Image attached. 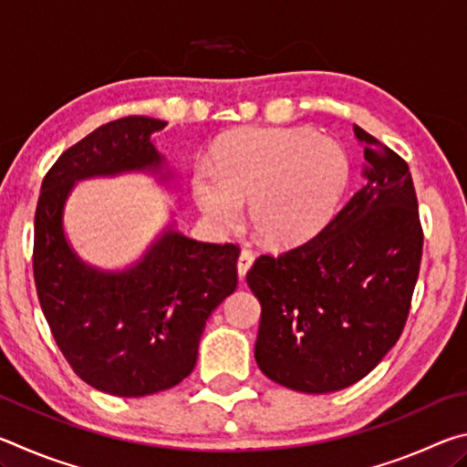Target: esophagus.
Returning <instances> with one entry per match:
<instances>
[{
	"mask_svg": "<svg viewBox=\"0 0 467 467\" xmlns=\"http://www.w3.org/2000/svg\"><path fill=\"white\" fill-rule=\"evenodd\" d=\"M253 262H255V255H253L251 251L243 249L241 255H239V262H236V272H239V278H241V280L244 278V274H247V272L251 270Z\"/></svg>",
	"mask_w": 467,
	"mask_h": 467,
	"instance_id": "1",
	"label": "esophagus"
}]
</instances>
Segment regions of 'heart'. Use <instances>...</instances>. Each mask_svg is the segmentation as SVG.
Segmentation results:
<instances>
[{
  "instance_id": "heart-1",
  "label": "heart",
  "mask_w": 467,
  "mask_h": 467,
  "mask_svg": "<svg viewBox=\"0 0 467 467\" xmlns=\"http://www.w3.org/2000/svg\"><path fill=\"white\" fill-rule=\"evenodd\" d=\"M350 179L348 154L311 128H247L220 141L214 169L197 164L192 187L218 228L249 223L272 247H298L334 218Z\"/></svg>"
}]
</instances>
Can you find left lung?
<instances>
[{
    "label": "left lung",
    "mask_w": 467,
    "mask_h": 467,
    "mask_svg": "<svg viewBox=\"0 0 467 467\" xmlns=\"http://www.w3.org/2000/svg\"><path fill=\"white\" fill-rule=\"evenodd\" d=\"M362 185L323 231L278 257L262 255L247 284L262 305L255 360L300 393L367 377L406 326L420 272L422 228L406 161L358 125Z\"/></svg>",
    "instance_id": "obj_1"
}]
</instances>
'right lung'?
Returning <instances> with one entry per match:
<instances>
[{"label":"right lung","mask_w":467,"mask_h":467,"mask_svg":"<svg viewBox=\"0 0 467 467\" xmlns=\"http://www.w3.org/2000/svg\"><path fill=\"white\" fill-rule=\"evenodd\" d=\"M164 128L152 117L100 125L47 172L35 214V284L55 342L82 381L119 398L183 381L205 321L236 288L239 247L189 239L172 220L123 270L90 265L67 241L63 212L80 181L125 172L175 181L152 141Z\"/></svg>","instance_id":"1"}]
</instances>
